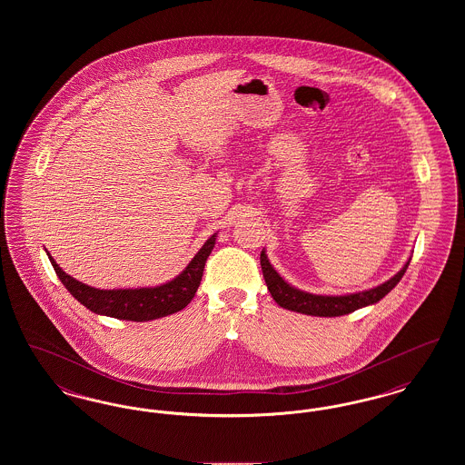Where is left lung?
Segmentation results:
<instances>
[{
  "label": "left lung",
  "mask_w": 465,
  "mask_h": 465,
  "mask_svg": "<svg viewBox=\"0 0 465 465\" xmlns=\"http://www.w3.org/2000/svg\"><path fill=\"white\" fill-rule=\"evenodd\" d=\"M260 262H262L266 288L279 307L292 310L298 313H305V315H317V317L347 315L354 310L373 305L398 286L399 281L402 279L406 268L410 265V260H408L406 265L402 266L392 279H389L387 282L376 288L352 292V294H343V296H324V294H312L307 291L292 288L277 273V270L270 265L265 251H262Z\"/></svg>",
  "instance_id": "8db88e82"
}]
</instances>
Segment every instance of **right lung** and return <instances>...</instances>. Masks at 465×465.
Listing matches in <instances>:
<instances>
[{
	"label": "right lung",
	"mask_w": 465,
	"mask_h": 465,
	"mask_svg": "<svg viewBox=\"0 0 465 465\" xmlns=\"http://www.w3.org/2000/svg\"><path fill=\"white\" fill-rule=\"evenodd\" d=\"M216 235H211L205 243L200 247L199 252L188 266L173 279L171 282L160 284L155 288L137 289H95L87 284L73 279L67 275L55 260L48 254V260L54 266L57 277L64 284V288L87 309L99 315H108L122 321H134V322H146L160 319L171 313H176L184 309L192 298L195 296L202 281L203 266L214 249Z\"/></svg>",
	"instance_id": "obj_1"
}]
</instances>
